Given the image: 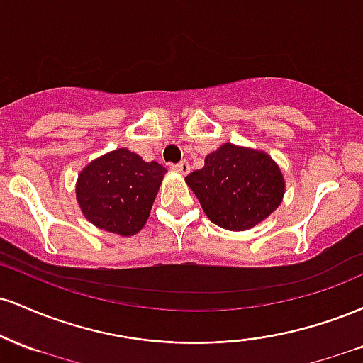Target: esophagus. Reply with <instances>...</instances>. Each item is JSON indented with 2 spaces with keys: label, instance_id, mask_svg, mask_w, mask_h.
I'll return each mask as SVG.
<instances>
[{
  "label": "esophagus",
  "instance_id": "34e87169",
  "mask_svg": "<svg viewBox=\"0 0 363 363\" xmlns=\"http://www.w3.org/2000/svg\"><path fill=\"white\" fill-rule=\"evenodd\" d=\"M170 169L176 170V172H181V174H189V170H191L189 164H187L186 160L179 162V164H172V165H170Z\"/></svg>",
  "mask_w": 363,
  "mask_h": 363
}]
</instances>
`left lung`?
Masks as SVG:
<instances>
[{"mask_svg":"<svg viewBox=\"0 0 363 363\" xmlns=\"http://www.w3.org/2000/svg\"><path fill=\"white\" fill-rule=\"evenodd\" d=\"M208 218L227 230H247L280 206L285 181L268 153L225 143L186 177Z\"/></svg>","mask_w":363,"mask_h":363,"instance_id":"left-lung-1","label":"left lung"}]
</instances>
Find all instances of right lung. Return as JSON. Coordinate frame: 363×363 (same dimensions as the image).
<instances>
[{
    "label": "right lung",
    "mask_w": 363,
    "mask_h": 363,
    "mask_svg": "<svg viewBox=\"0 0 363 363\" xmlns=\"http://www.w3.org/2000/svg\"><path fill=\"white\" fill-rule=\"evenodd\" d=\"M165 172L167 169L158 162H145L128 148L95 158L77 181L83 216L112 234H138L147 223Z\"/></svg>",
    "instance_id": "obj_1"
}]
</instances>
